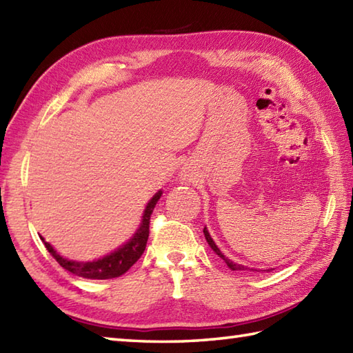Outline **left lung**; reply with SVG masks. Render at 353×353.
<instances>
[{"label": "left lung", "instance_id": "obj_1", "mask_svg": "<svg viewBox=\"0 0 353 353\" xmlns=\"http://www.w3.org/2000/svg\"><path fill=\"white\" fill-rule=\"evenodd\" d=\"M203 234H205V238H206V241H208V244H209V247H211V249L214 250V253L215 254H219V258H221L224 262H226V265L232 270V272H239V270H245V268H249V267H244V265H241V264H238V262H234L232 259H229L226 254H224L220 249H219V245L215 244V241L212 239V236H211V234H209V230L205 228L203 229ZM250 270V268H249ZM252 270H254V272H256V268H252ZM268 270H273V268H268ZM267 270V272H268Z\"/></svg>", "mask_w": 353, "mask_h": 353}]
</instances>
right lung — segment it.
<instances>
[{"label":"right lung","instance_id":"right-lung-1","mask_svg":"<svg viewBox=\"0 0 353 353\" xmlns=\"http://www.w3.org/2000/svg\"><path fill=\"white\" fill-rule=\"evenodd\" d=\"M162 196V190L157 191L154 196L148 200V203L142 214V219L139 223V228L132 235L130 239H127L124 244H121L104 256L94 259V261H72L68 258H63L54 247L47 243L41 236L47 250L54 256V259L61 264L65 270H68L72 274L85 277V279H114L124 274L134 262H137L141 254L144 253L147 239H148V229H150V216H152L153 209L157 203V200Z\"/></svg>","mask_w":353,"mask_h":353}]
</instances>
